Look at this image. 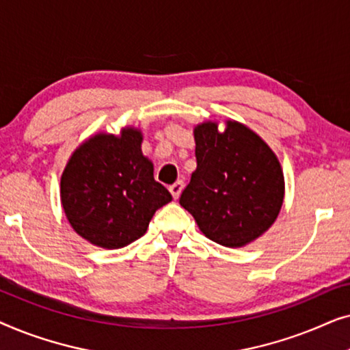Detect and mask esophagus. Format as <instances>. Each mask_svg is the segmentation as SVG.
Wrapping results in <instances>:
<instances>
[{"label": "esophagus", "mask_w": 350, "mask_h": 350, "mask_svg": "<svg viewBox=\"0 0 350 350\" xmlns=\"http://www.w3.org/2000/svg\"><path fill=\"white\" fill-rule=\"evenodd\" d=\"M183 188H185V183L181 180H178L176 181V183H174L170 186V193H172V196H174V199H178L180 198V194H181V191H183Z\"/></svg>", "instance_id": "34e87169"}]
</instances>
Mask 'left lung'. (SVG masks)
Wrapping results in <instances>:
<instances>
[{"label": "left lung", "mask_w": 350, "mask_h": 350, "mask_svg": "<svg viewBox=\"0 0 350 350\" xmlns=\"http://www.w3.org/2000/svg\"><path fill=\"white\" fill-rule=\"evenodd\" d=\"M194 126L198 169L180 205L200 232L229 248L256 241L279 217L285 196L284 170L269 145L245 124L228 119Z\"/></svg>", "instance_id": "1"}]
</instances>
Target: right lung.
I'll use <instances>...</instances> for the list:
<instances>
[{
  "mask_svg": "<svg viewBox=\"0 0 350 350\" xmlns=\"http://www.w3.org/2000/svg\"><path fill=\"white\" fill-rule=\"evenodd\" d=\"M143 133L126 126L98 132L71 152L60 178V200L75 232L95 247L116 250L140 239L172 196L143 156Z\"/></svg>",
  "mask_w": 350,
  "mask_h": 350,
  "instance_id": "add662e5",
  "label": "right lung"
}]
</instances>
